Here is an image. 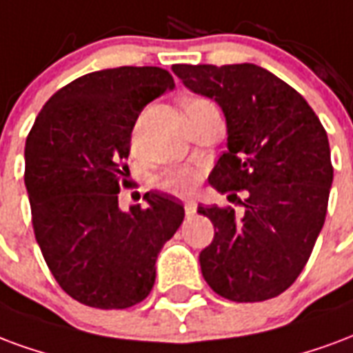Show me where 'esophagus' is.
<instances>
[{
    "label": "esophagus",
    "mask_w": 353,
    "mask_h": 353,
    "mask_svg": "<svg viewBox=\"0 0 353 353\" xmlns=\"http://www.w3.org/2000/svg\"><path fill=\"white\" fill-rule=\"evenodd\" d=\"M184 210H186V216H194L195 210H197V203L192 201V199H186L184 201Z\"/></svg>",
    "instance_id": "obj_1"
}]
</instances>
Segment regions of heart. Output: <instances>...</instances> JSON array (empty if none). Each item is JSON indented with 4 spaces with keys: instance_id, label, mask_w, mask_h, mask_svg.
Returning a JSON list of instances; mask_svg holds the SVG:
<instances>
[{
    "instance_id": "1",
    "label": "heart",
    "mask_w": 353,
    "mask_h": 353,
    "mask_svg": "<svg viewBox=\"0 0 353 353\" xmlns=\"http://www.w3.org/2000/svg\"><path fill=\"white\" fill-rule=\"evenodd\" d=\"M210 105H214V103L208 101L205 97H188L184 101L188 114H194L199 109H205V107H210ZM197 182H199V173L197 171H194V169H176V171L169 173L165 179L161 180V186L171 194L186 195L197 186Z\"/></svg>"
}]
</instances>
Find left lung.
Masks as SVG:
<instances>
[{"mask_svg": "<svg viewBox=\"0 0 353 353\" xmlns=\"http://www.w3.org/2000/svg\"><path fill=\"white\" fill-rule=\"evenodd\" d=\"M194 94L214 99L228 150L208 174L228 199L246 192L243 216L197 207L214 225L199 254L203 279L235 303L276 297L305 269L327 214L333 165L327 133L305 97L254 63L173 65Z\"/></svg>", "mask_w": 353, "mask_h": 353, "instance_id": "8db88e82", "label": "left lung"}]
</instances>
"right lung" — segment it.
<instances>
[{
    "label": "right lung",
    "instance_id": "right-lung-1",
    "mask_svg": "<svg viewBox=\"0 0 353 353\" xmlns=\"http://www.w3.org/2000/svg\"><path fill=\"white\" fill-rule=\"evenodd\" d=\"M174 88L161 68L103 69L45 103L26 139L24 182L35 239L63 292L86 307L128 308L150 293L156 259L184 220L163 192L118 207L130 186L131 131L141 110Z\"/></svg>",
    "mask_w": 353,
    "mask_h": 353
}]
</instances>
